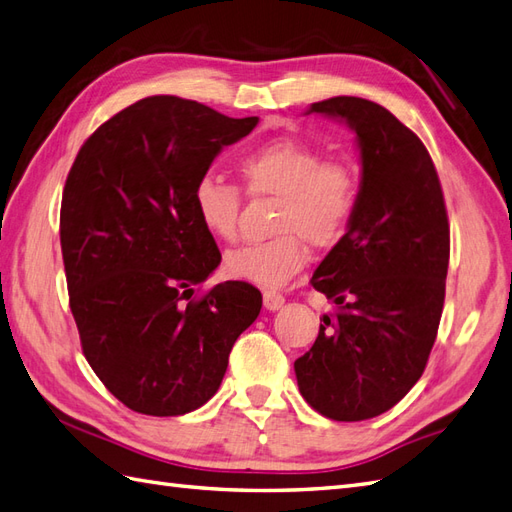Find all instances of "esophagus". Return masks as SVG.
I'll use <instances>...</instances> for the list:
<instances>
[{"instance_id": "1", "label": "esophagus", "mask_w": 512, "mask_h": 512, "mask_svg": "<svg viewBox=\"0 0 512 512\" xmlns=\"http://www.w3.org/2000/svg\"><path fill=\"white\" fill-rule=\"evenodd\" d=\"M263 302H265L267 310H278L284 304V297L280 293H276V291H265L263 293Z\"/></svg>"}]
</instances>
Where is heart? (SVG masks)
Listing matches in <instances>:
<instances>
[{
  "label": "heart",
  "mask_w": 512,
  "mask_h": 512,
  "mask_svg": "<svg viewBox=\"0 0 512 512\" xmlns=\"http://www.w3.org/2000/svg\"><path fill=\"white\" fill-rule=\"evenodd\" d=\"M245 189L254 197H276L273 236L263 243L236 247L226 256V271L236 280L263 289H280L304 267L306 241L328 247L343 236L358 204V176L343 160L321 154L295 139H273L239 160ZM193 208L202 228L219 241H232L241 213V191L219 176L199 178Z\"/></svg>",
  "instance_id": "heart-1"
}]
</instances>
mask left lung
<instances>
[{
	"label": "left lung",
	"mask_w": 512,
	"mask_h": 512,
	"mask_svg": "<svg viewBox=\"0 0 512 512\" xmlns=\"http://www.w3.org/2000/svg\"><path fill=\"white\" fill-rule=\"evenodd\" d=\"M356 132L363 162L354 217L310 284L336 304L295 360L299 393L334 421L393 408L428 365L445 302L450 223L426 145L363 97L310 106Z\"/></svg>",
	"instance_id": "8db88e82"
}]
</instances>
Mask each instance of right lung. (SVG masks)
Listing matches in <instances>:
<instances>
[{
  "label": "right lung",
  "mask_w": 512,
  "mask_h": 512,
  "mask_svg": "<svg viewBox=\"0 0 512 512\" xmlns=\"http://www.w3.org/2000/svg\"><path fill=\"white\" fill-rule=\"evenodd\" d=\"M173 95L145 97L84 141L60 206V247L82 352L134 413L204 406L263 295L228 280L191 302L219 263L193 189L226 145L256 128Z\"/></svg>",
  "instance_id": "1"
}]
</instances>
